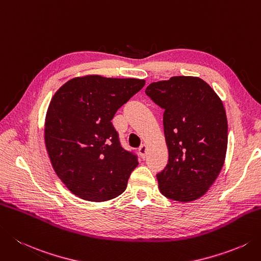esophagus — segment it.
<instances>
[{"mask_svg":"<svg viewBox=\"0 0 261 261\" xmlns=\"http://www.w3.org/2000/svg\"><path fill=\"white\" fill-rule=\"evenodd\" d=\"M138 151H139V155L141 158H145L146 157V154H147V145H141L139 147V149H138Z\"/></svg>","mask_w":261,"mask_h":261,"instance_id":"1","label":"esophagus"}]
</instances>
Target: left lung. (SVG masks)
<instances>
[{"label":"left lung","mask_w":261,"mask_h":261,"mask_svg":"<svg viewBox=\"0 0 261 261\" xmlns=\"http://www.w3.org/2000/svg\"><path fill=\"white\" fill-rule=\"evenodd\" d=\"M146 94L164 110L166 167L156 175L163 196L181 202L202 197L225 161L227 119L218 95L198 76L151 83Z\"/></svg>","instance_id":"left-lung-1"}]
</instances>
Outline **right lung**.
Masks as SVG:
<instances>
[{"instance_id":"1","label":"right lung","mask_w":261,"mask_h":261,"mask_svg":"<svg viewBox=\"0 0 261 261\" xmlns=\"http://www.w3.org/2000/svg\"><path fill=\"white\" fill-rule=\"evenodd\" d=\"M145 84L89 74L66 81L54 94L45 119V146L55 173L76 197L100 202L124 192L139 163L122 148L111 121Z\"/></svg>"}]
</instances>
